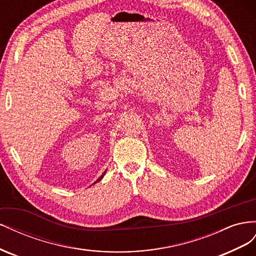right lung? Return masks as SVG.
Wrapping results in <instances>:
<instances>
[{
	"instance_id": "obj_1",
	"label": "right lung",
	"mask_w": 256,
	"mask_h": 256,
	"mask_svg": "<svg viewBox=\"0 0 256 256\" xmlns=\"http://www.w3.org/2000/svg\"><path fill=\"white\" fill-rule=\"evenodd\" d=\"M104 174H106V172H104V174H102V176H100V177H99V178H98V180H96V182H99V180H102V177H104ZM95 182H94V184H95Z\"/></svg>"
}]
</instances>
